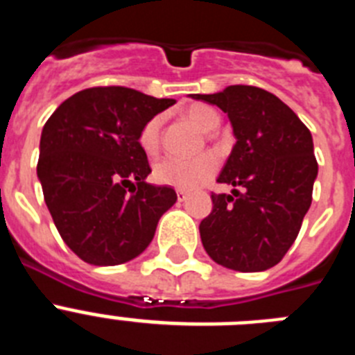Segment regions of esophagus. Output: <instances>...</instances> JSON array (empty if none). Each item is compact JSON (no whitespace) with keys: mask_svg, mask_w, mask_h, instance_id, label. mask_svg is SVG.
Wrapping results in <instances>:
<instances>
[{"mask_svg":"<svg viewBox=\"0 0 355 355\" xmlns=\"http://www.w3.org/2000/svg\"><path fill=\"white\" fill-rule=\"evenodd\" d=\"M178 200H180V202H183V200H187L188 199V192L187 190H178Z\"/></svg>","mask_w":355,"mask_h":355,"instance_id":"1","label":"esophagus"}]
</instances>
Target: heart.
<instances>
[{"label": "heart", "mask_w": 355, "mask_h": 355, "mask_svg": "<svg viewBox=\"0 0 355 355\" xmlns=\"http://www.w3.org/2000/svg\"><path fill=\"white\" fill-rule=\"evenodd\" d=\"M187 119L193 122L200 131L216 130L220 124V117L215 110L206 105H193L184 112ZM162 124L163 119L159 115L149 119L139 133V144L146 155L153 156L159 150L162 142ZM218 171V158L213 153H205L196 158H163L155 163L153 178L156 183L167 187L180 188V190H193L211 180Z\"/></svg>", "instance_id": "obj_1"}]
</instances>
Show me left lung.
Segmentation results:
<instances>
[{"label":"left lung","mask_w":355,"mask_h":355,"mask_svg":"<svg viewBox=\"0 0 355 355\" xmlns=\"http://www.w3.org/2000/svg\"><path fill=\"white\" fill-rule=\"evenodd\" d=\"M192 97L227 114L236 139L216 180L234 187L233 196L211 193L213 209L199 225L202 245L225 268L268 270L293 245L311 206L318 174L311 133L290 106L259 87L231 85Z\"/></svg>","instance_id":"8db88e82"}]
</instances>
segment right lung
I'll return each instance as SVG.
<instances>
[{
	"instance_id": "1",
	"label": "right lung",
	"mask_w": 355,
	"mask_h": 355,
	"mask_svg": "<svg viewBox=\"0 0 355 355\" xmlns=\"http://www.w3.org/2000/svg\"><path fill=\"white\" fill-rule=\"evenodd\" d=\"M126 87H94L65 99L44 124L37 175L62 240L90 265L142 254L174 188L146 183L142 126L174 105Z\"/></svg>"
}]
</instances>
